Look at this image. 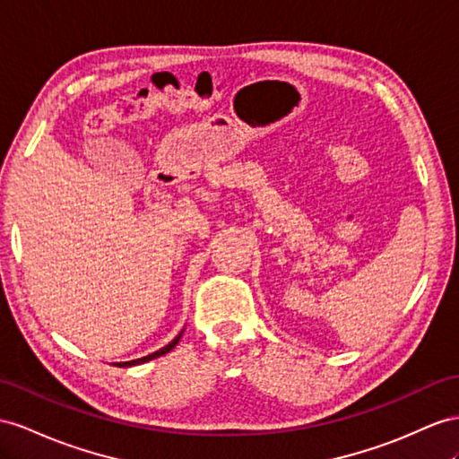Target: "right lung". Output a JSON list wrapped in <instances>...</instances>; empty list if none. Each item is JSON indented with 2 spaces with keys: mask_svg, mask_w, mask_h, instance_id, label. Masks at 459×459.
Listing matches in <instances>:
<instances>
[{
  "mask_svg": "<svg viewBox=\"0 0 459 459\" xmlns=\"http://www.w3.org/2000/svg\"><path fill=\"white\" fill-rule=\"evenodd\" d=\"M182 333H184V330L176 335L172 342L169 343V345H164L162 349H159V351H155V352H151V355H147V357H141V359H135V360H126V362H114L116 367H122V368H127V367H135V364H143V362H149V360H152V359H157V357H162V355H167V352H170L176 345H178V342H180V337H182Z\"/></svg>",
  "mask_w": 459,
  "mask_h": 459,
  "instance_id": "obj_1",
  "label": "right lung"
}]
</instances>
